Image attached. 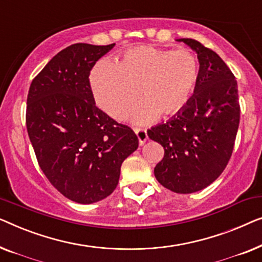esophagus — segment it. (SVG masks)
<instances>
[{
    "label": "esophagus",
    "mask_w": 262,
    "mask_h": 262,
    "mask_svg": "<svg viewBox=\"0 0 262 262\" xmlns=\"http://www.w3.org/2000/svg\"><path fill=\"white\" fill-rule=\"evenodd\" d=\"M134 130H135L136 136H138V139H139L140 146H142L143 143L147 141V139H148V135H147L146 129H142V128H134Z\"/></svg>",
    "instance_id": "obj_1"
}]
</instances>
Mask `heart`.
I'll use <instances>...</instances> for the list:
<instances>
[{"mask_svg": "<svg viewBox=\"0 0 262 262\" xmlns=\"http://www.w3.org/2000/svg\"><path fill=\"white\" fill-rule=\"evenodd\" d=\"M200 79V62L186 49L164 50L143 45L128 50L116 66L99 61L91 71L95 101L108 115L149 123L158 115L180 112L190 101Z\"/></svg>", "mask_w": 262, "mask_h": 262, "instance_id": "heart-1", "label": "heart"}]
</instances>
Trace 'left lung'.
I'll return each mask as SVG.
<instances>
[{
  "mask_svg": "<svg viewBox=\"0 0 262 262\" xmlns=\"http://www.w3.org/2000/svg\"><path fill=\"white\" fill-rule=\"evenodd\" d=\"M197 53L200 79L184 108L147 132L164 147L158 182L177 193L203 190L219 178L233 153L240 123L237 82L221 57L193 39H178Z\"/></svg>",
  "mask_w": 262,
  "mask_h": 262,
  "instance_id": "8db88e82",
  "label": "left lung"
}]
</instances>
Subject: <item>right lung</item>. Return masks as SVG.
<instances>
[{
    "label": "right lung",
    "mask_w": 262,
    "mask_h": 262,
    "mask_svg": "<svg viewBox=\"0 0 262 262\" xmlns=\"http://www.w3.org/2000/svg\"><path fill=\"white\" fill-rule=\"evenodd\" d=\"M115 43H73L33 79L26 126L39 166L62 196L80 204L104 200L116 189L121 165L138 136L96 106L90 71Z\"/></svg>",
    "instance_id": "1"
}]
</instances>
